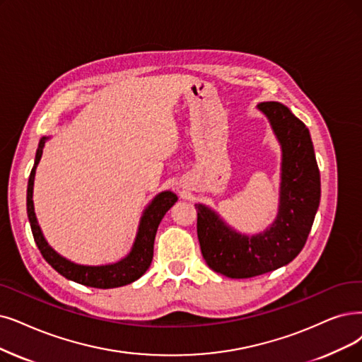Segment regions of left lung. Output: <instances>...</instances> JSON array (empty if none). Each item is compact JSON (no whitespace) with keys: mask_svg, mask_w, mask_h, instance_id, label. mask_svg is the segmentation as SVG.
<instances>
[{"mask_svg":"<svg viewBox=\"0 0 362 362\" xmlns=\"http://www.w3.org/2000/svg\"><path fill=\"white\" fill-rule=\"evenodd\" d=\"M257 108L269 119L281 144V187L278 215L254 236L228 227L211 208L196 204L197 238L206 264L231 279L252 278L276 270L305 247L321 199V177L309 129L279 103Z\"/></svg>","mask_w":362,"mask_h":362,"instance_id":"left-lung-1","label":"left lung"}]
</instances>
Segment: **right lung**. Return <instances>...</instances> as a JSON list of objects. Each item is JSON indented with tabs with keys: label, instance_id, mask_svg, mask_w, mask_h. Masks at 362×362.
I'll return each instance as SVG.
<instances>
[{
	"label": "right lung",
	"instance_id": "obj_1",
	"mask_svg": "<svg viewBox=\"0 0 362 362\" xmlns=\"http://www.w3.org/2000/svg\"><path fill=\"white\" fill-rule=\"evenodd\" d=\"M49 139V136H42L38 142V148L35 153V162L34 168L31 170L30 180H28V190H26V212L28 218H30L33 236L37 243V247L45 257L46 262L57 272L61 273L69 281H74L77 284L93 286V288H117L127 284H132L136 279H139L144 273L151 264L153 259V250H154V238L157 233L158 224H160L165 214L175 205L178 200L177 194L172 192H162L158 193L151 204L144 209L142 216L139 220L136 238L132 245V250L120 262L112 264H104V266H83L72 263L65 257L57 254L47 240L42 236V231L38 226L35 211H34V180H35V169L40 163V158L42 156V148L45 144Z\"/></svg>",
	"mask_w": 362,
	"mask_h": 362
}]
</instances>
